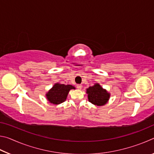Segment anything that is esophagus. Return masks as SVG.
<instances>
[{
    "mask_svg": "<svg viewBox=\"0 0 154 154\" xmlns=\"http://www.w3.org/2000/svg\"><path fill=\"white\" fill-rule=\"evenodd\" d=\"M77 88L79 90H81L82 88V84H78V85H77Z\"/></svg>",
    "mask_w": 154,
    "mask_h": 154,
    "instance_id": "1",
    "label": "esophagus"
}]
</instances>
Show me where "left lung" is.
Wrapping results in <instances>:
<instances>
[{
    "label": "left lung",
    "instance_id": "8db88e82",
    "mask_svg": "<svg viewBox=\"0 0 154 154\" xmlns=\"http://www.w3.org/2000/svg\"><path fill=\"white\" fill-rule=\"evenodd\" d=\"M89 102L96 106H103L108 103L111 94L98 83L86 89Z\"/></svg>",
    "mask_w": 154,
    "mask_h": 154
}]
</instances>
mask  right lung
Masks as SVG:
<instances>
[{
    "label": "right lung",
    "instance_id": "1",
    "mask_svg": "<svg viewBox=\"0 0 154 154\" xmlns=\"http://www.w3.org/2000/svg\"><path fill=\"white\" fill-rule=\"evenodd\" d=\"M71 90H75V88L71 85L56 83L45 94L47 100L54 105H60L66 100L68 94Z\"/></svg>",
    "mask_w": 154,
    "mask_h": 154
}]
</instances>
